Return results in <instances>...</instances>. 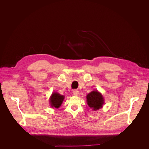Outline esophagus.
<instances>
[{
  "label": "esophagus",
  "instance_id": "1",
  "mask_svg": "<svg viewBox=\"0 0 149 149\" xmlns=\"http://www.w3.org/2000/svg\"><path fill=\"white\" fill-rule=\"evenodd\" d=\"M73 94H74V96H78L79 94V91H78V90H73Z\"/></svg>",
  "mask_w": 149,
  "mask_h": 149
}]
</instances>
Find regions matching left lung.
Here are the masks:
<instances>
[{"label": "left lung", "instance_id": "left-lung-1", "mask_svg": "<svg viewBox=\"0 0 149 149\" xmlns=\"http://www.w3.org/2000/svg\"><path fill=\"white\" fill-rule=\"evenodd\" d=\"M87 103L88 106L93 110L100 109L104 104V98L101 93L97 91H94L88 94L87 96Z\"/></svg>", "mask_w": 149, "mask_h": 149}]
</instances>
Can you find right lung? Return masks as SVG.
<instances>
[{"mask_svg":"<svg viewBox=\"0 0 149 149\" xmlns=\"http://www.w3.org/2000/svg\"><path fill=\"white\" fill-rule=\"evenodd\" d=\"M64 98L65 97L63 96L60 95V94L57 93H53L50 99H49V102H50L52 107H55L56 109L59 108L62 104Z\"/></svg>","mask_w":149,"mask_h":149,"instance_id":"obj_1","label":"right lung"}]
</instances>
